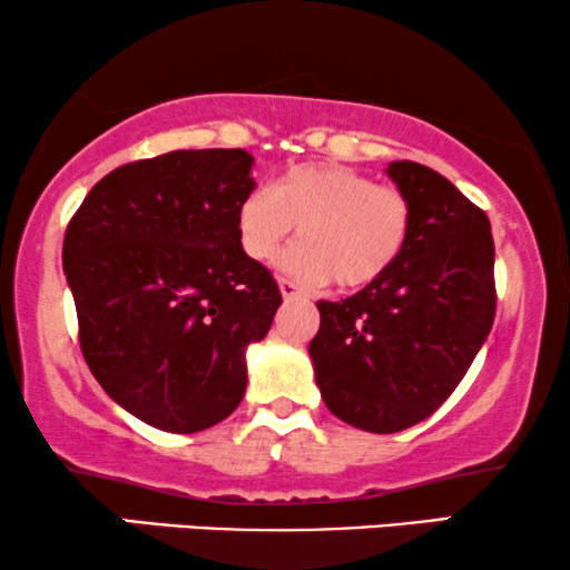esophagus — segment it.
I'll use <instances>...</instances> for the list:
<instances>
[{
	"instance_id": "obj_1",
	"label": "esophagus",
	"mask_w": 570,
	"mask_h": 570,
	"mask_svg": "<svg viewBox=\"0 0 570 570\" xmlns=\"http://www.w3.org/2000/svg\"><path fill=\"white\" fill-rule=\"evenodd\" d=\"M279 293H283L285 301H295V298H303V291L298 285L293 283V279H279Z\"/></svg>"
}]
</instances>
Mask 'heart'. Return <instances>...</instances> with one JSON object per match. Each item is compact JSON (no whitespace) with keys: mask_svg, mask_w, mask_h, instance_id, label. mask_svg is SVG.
Listing matches in <instances>:
<instances>
[{"mask_svg":"<svg viewBox=\"0 0 570 570\" xmlns=\"http://www.w3.org/2000/svg\"><path fill=\"white\" fill-rule=\"evenodd\" d=\"M295 225L301 243L285 267L303 283L335 277L337 287L356 291L382 279L403 256L411 204L403 190L376 186L351 167L298 165L238 206L240 248L256 264L275 262Z\"/></svg>","mask_w":570,"mask_h":570,"instance_id":"obj_1","label":"heart"}]
</instances>
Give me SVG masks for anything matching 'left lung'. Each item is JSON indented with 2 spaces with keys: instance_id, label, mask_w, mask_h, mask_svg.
I'll list each match as a JSON object with an SVG mask.
<instances>
[{
  "instance_id": "1",
  "label": "left lung",
  "mask_w": 570,
  "mask_h": 570,
  "mask_svg": "<svg viewBox=\"0 0 570 570\" xmlns=\"http://www.w3.org/2000/svg\"><path fill=\"white\" fill-rule=\"evenodd\" d=\"M387 175L411 204L403 256L351 298L316 303L308 345L327 409L376 434L409 430L448 401L498 303L487 214L419 161H393Z\"/></svg>"
}]
</instances>
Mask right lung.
Segmentation results:
<instances>
[{"instance_id":"right-lung-1","label":"right lung","mask_w":570,"mask_h":570,"mask_svg":"<svg viewBox=\"0 0 570 570\" xmlns=\"http://www.w3.org/2000/svg\"><path fill=\"white\" fill-rule=\"evenodd\" d=\"M243 149L169 151L112 169L72 214L62 264L96 382L161 432L209 430L246 393V348L283 295L238 240L254 190Z\"/></svg>"}]
</instances>
